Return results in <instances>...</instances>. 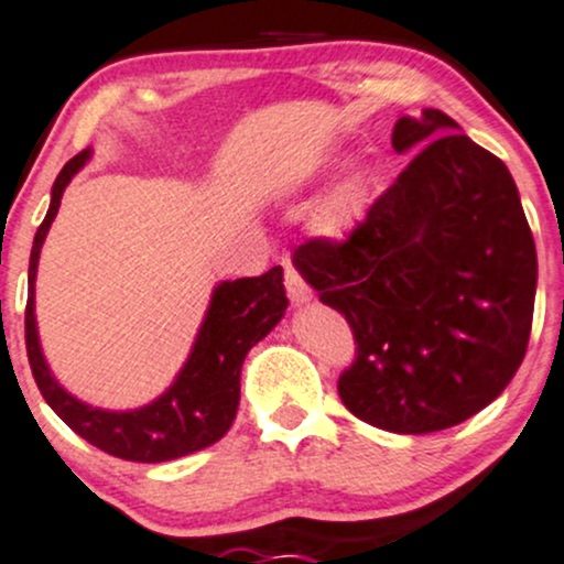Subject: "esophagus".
<instances>
[{
    "label": "esophagus",
    "mask_w": 564,
    "mask_h": 564,
    "mask_svg": "<svg viewBox=\"0 0 564 564\" xmlns=\"http://www.w3.org/2000/svg\"><path fill=\"white\" fill-rule=\"evenodd\" d=\"M284 288H288L293 306H306V303L312 301V288L303 282V276L290 263H284Z\"/></svg>",
    "instance_id": "obj_1"
}]
</instances>
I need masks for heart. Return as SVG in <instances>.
<instances>
[{
	"mask_svg": "<svg viewBox=\"0 0 564 564\" xmlns=\"http://www.w3.org/2000/svg\"><path fill=\"white\" fill-rule=\"evenodd\" d=\"M346 154L327 156L322 162V170L316 173V183L330 181L340 167H344ZM372 205V181L370 175L362 173V170H354V173H346L330 192L325 194V199L316 205L312 226L316 237L327 239V242H346V239L354 237V231L365 224L367 213H370Z\"/></svg>",
	"mask_w": 564,
	"mask_h": 564,
	"instance_id": "obj_1",
	"label": "heart"
}]
</instances>
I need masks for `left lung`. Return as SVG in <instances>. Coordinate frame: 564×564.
Listing matches in <instances>:
<instances>
[{
	"label": "left lung",
	"instance_id": "left-lung-1",
	"mask_svg": "<svg viewBox=\"0 0 564 564\" xmlns=\"http://www.w3.org/2000/svg\"><path fill=\"white\" fill-rule=\"evenodd\" d=\"M412 156L344 245H301L299 274L346 316L359 354L338 381L357 419L394 434L451 429L487 408L528 349L535 242L509 167L436 109L400 117Z\"/></svg>",
	"mask_w": 564,
	"mask_h": 564
}]
</instances>
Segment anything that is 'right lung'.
<instances>
[{
    "mask_svg": "<svg viewBox=\"0 0 564 564\" xmlns=\"http://www.w3.org/2000/svg\"><path fill=\"white\" fill-rule=\"evenodd\" d=\"M93 149H85L66 162L53 183L50 207L36 229L29 261V301H26V351L34 381L44 402L58 413L63 423L82 440L138 464H162L192 455L215 445L231 429L239 408V378L245 357L258 340L280 325L288 308L282 284V265L261 276L224 280L213 288L207 312L194 335L186 362L175 372L173 383L141 408L109 410L74 397L50 370L44 359L40 327H36V265L50 226L58 215L61 197L74 175L90 162Z\"/></svg>",
    "mask_w": 564,
    "mask_h": 564,
    "instance_id": "obj_1",
    "label": "right lung"
}]
</instances>
